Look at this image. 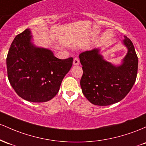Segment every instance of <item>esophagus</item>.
Here are the masks:
<instances>
[{"mask_svg":"<svg viewBox=\"0 0 146 146\" xmlns=\"http://www.w3.org/2000/svg\"><path fill=\"white\" fill-rule=\"evenodd\" d=\"M73 64H74V65H78V64H79V59H78L77 57H76V58H74Z\"/></svg>","mask_w":146,"mask_h":146,"instance_id":"esophagus-1","label":"esophagus"}]
</instances>
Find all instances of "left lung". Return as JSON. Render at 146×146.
Wrapping results in <instances>:
<instances>
[{
	"label": "left lung",
	"mask_w": 146,
	"mask_h": 146,
	"mask_svg": "<svg viewBox=\"0 0 146 146\" xmlns=\"http://www.w3.org/2000/svg\"><path fill=\"white\" fill-rule=\"evenodd\" d=\"M124 37L123 43L127 48V53L119 66L105 60L99 49L79 54L83 71L80 84L83 94L92 104L106 106L119 102L135 84L138 57L132 42Z\"/></svg>",
	"instance_id": "1"
}]
</instances>
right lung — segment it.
Returning <instances> with one entry per match:
<instances>
[{
	"instance_id": "obj_1",
	"label": "right lung",
	"mask_w": 146,
	"mask_h": 146,
	"mask_svg": "<svg viewBox=\"0 0 146 146\" xmlns=\"http://www.w3.org/2000/svg\"><path fill=\"white\" fill-rule=\"evenodd\" d=\"M31 39L30 29H26L11 42L6 59L8 79L22 99L46 102L58 92L73 58H57L51 50L34 46Z\"/></svg>"
}]
</instances>
